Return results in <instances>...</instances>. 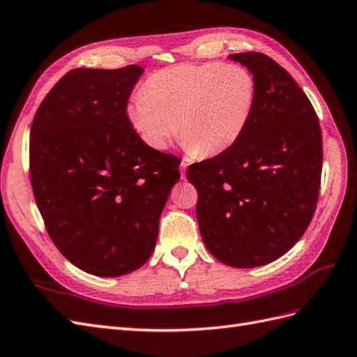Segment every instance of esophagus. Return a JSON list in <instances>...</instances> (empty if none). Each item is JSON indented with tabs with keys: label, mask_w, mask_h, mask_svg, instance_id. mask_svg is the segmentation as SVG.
<instances>
[{
	"label": "esophagus",
	"mask_w": 357,
	"mask_h": 357,
	"mask_svg": "<svg viewBox=\"0 0 357 357\" xmlns=\"http://www.w3.org/2000/svg\"><path fill=\"white\" fill-rule=\"evenodd\" d=\"M179 167H181V178L184 179V178H185V170H187V167H188V162H187V161H184V160H182V161H181V166H179Z\"/></svg>",
	"instance_id": "esophagus-1"
}]
</instances>
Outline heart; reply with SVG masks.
Here are the masks:
<instances>
[{"mask_svg":"<svg viewBox=\"0 0 357 357\" xmlns=\"http://www.w3.org/2000/svg\"><path fill=\"white\" fill-rule=\"evenodd\" d=\"M126 107L128 121L152 149H166L176 131L191 155H218L241 139L257 81L240 65L182 63L155 72Z\"/></svg>","mask_w":357,"mask_h":357,"instance_id":"1","label":"heart"}]
</instances>
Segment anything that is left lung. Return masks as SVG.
Returning a JSON list of instances; mask_svg holds the SVG:
<instances>
[{
  "mask_svg": "<svg viewBox=\"0 0 357 357\" xmlns=\"http://www.w3.org/2000/svg\"><path fill=\"white\" fill-rule=\"evenodd\" d=\"M257 81V102L241 139L191 164L196 215L209 253L253 268L285 255L312 220L323 169L318 116L288 72L262 52H240Z\"/></svg>",
  "mask_w": 357,
  "mask_h": 357,
  "instance_id": "1",
  "label": "left lung"
}]
</instances>
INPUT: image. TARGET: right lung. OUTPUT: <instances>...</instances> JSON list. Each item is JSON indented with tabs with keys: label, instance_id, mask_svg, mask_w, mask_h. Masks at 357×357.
I'll return each mask as SVG.
<instances>
[{
	"label": "right lung",
	"instance_id": "add662e5",
	"mask_svg": "<svg viewBox=\"0 0 357 357\" xmlns=\"http://www.w3.org/2000/svg\"><path fill=\"white\" fill-rule=\"evenodd\" d=\"M143 68H77L43 98L30 131L33 195L52 243L95 276L140 268L179 179V158L146 144L126 104Z\"/></svg>",
	"mask_w": 357,
	"mask_h": 357
}]
</instances>
